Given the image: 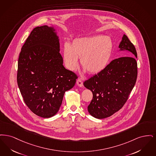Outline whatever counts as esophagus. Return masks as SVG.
<instances>
[{
    "instance_id": "esophagus-1",
    "label": "esophagus",
    "mask_w": 156,
    "mask_h": 156,
    "mask_svg": "<svg viewBox=\"0 0 156 156\" xmlns=\"http://www.w3.org/2000/svg\"><path fill=\"white\" fill-rule=\"evenodd\" d=\"M76 84H77V85L78 86H79V87H83V81H81V79H79L77 80Z\"/></svg>"
}]
</instances>
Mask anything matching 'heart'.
Here are the masks:
<instances>
[{
	"label": "heart",
	"instance_id": "1",
	"mask_svg": "<svg viewBox=\"0 0 156 156\" xmlns=\"http://www.w3.org/2000/svg\"><path fill=\"white\" fill-rule=\"evenodd\" d=\"M113 42L108 36L97 35L75 39L70 46L65 44L63 58L68 69L74 70L80 58L82 67L90 74L102 71L108 63L113 51Z\"/></svg>",
	"mask_w": 156,
	"mask_h": 156
}]
</instances>
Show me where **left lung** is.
I'll list each match as a JSON object with an SVG mask.
<instances>
[{"instance_id": "8db88e82", "label": "left lung", "mask_w": 156, "mask_h": 156, "mask_svg": "<svg viewBox=\"0 0 156 156\" xmlns=\"http://www.w3.org/2000/svg\"><path fill=\"white\" fill-rule=\"evenodd\" d=\"M118 48L119 51L128 52L125 55L129 56L111 61L101 72L83 83L93 95L88 112L97 119L109 117L121 108L135 84L137 75L135 47L123 34Z\"/></svg>"}]
</instances>
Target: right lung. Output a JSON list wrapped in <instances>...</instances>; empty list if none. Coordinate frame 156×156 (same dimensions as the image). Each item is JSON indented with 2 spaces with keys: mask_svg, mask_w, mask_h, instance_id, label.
Returning a JSON list of instances; mask_svg holds the SVG:
<instances>
[{
  "mask_svg": "<svg viewBox=\"0 0 156 156\" xmlns=\"http://www.w3.org/2000/svg\"><path fill=\"white\" fill-rule=\"evenodd\" d=\"M59 45L54 27H35L19 58L17 80L21 94L27 107L42 118L58 113L65 92L77 79L63 65Z\"/></svg>",
  "mask_w": 156,
  "mask_h": 156,
  "instance_id": "right-lung-1",
  "label": "right lung"
}]
</instances>
